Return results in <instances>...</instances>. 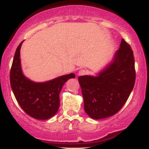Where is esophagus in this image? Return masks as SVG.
Returning a JSON list of instances; mask_svg holds the SVG:
<instances>
[{"instance_id":"34e87169","label":"esophagus","mask_w":149,"mask_h":149,"mask_svg":"<svg viewBox=\"0 0 149 149\" xmlns=\"http://www.w3.org/2000/svg\"><path fill=\"white\" fill-rule=\"evenodd\" d=\"M86 73H87V71H85V69H81L78 71V76H84V75L86 74Z\"/></svg>"}]
</instances>
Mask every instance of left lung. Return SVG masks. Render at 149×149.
<instances>
[{"mask_svg": "<svg viewBox=\"0 0 149 149\" xmlns=\"http://www.w3.org/2000/svg\"><path fill=\"white\" fill-rule=\"evenodd\" d=\"M135 76L133 52L122 39L112 60L96 76L78 78L86 113L95 120L115 115L127 102Z\"/></svg>", "mask_w": 149, "mask_h": 149, "instance_id": "8db88e82", "label": "left lung"}]
</instances>
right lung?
<instances>
[{"label": "right lung", "mask_w": 149, "mask_h": 149, "mask_svg": "<svg viewBox=\"0 0 149 149\" xmlns=\"http://www.w3.org/2000/svg\"><path fill=\"white\" fill-rule=\"evenodd\" d=\"M15 52L11 70L10 85L17 101L26 113L38 120H47L58 111L59 94L63 85L76 75L71 73L42 83H36L24 75L20 59L22 42Z\"/></svg>", "instance_id": "right-lung-1"}]
</instances>
